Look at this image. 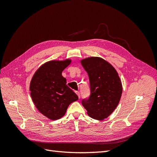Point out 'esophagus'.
Instances as JSON below:
<instances>
[{"label":"esophagus","instance_id":"1","mask_svg":"<svg viewBox=\"0 0 157 157\" xmlns=\"http://www.w3.org/2000/svg\"><path fill=\"white\" fill-rule=\"evenodd\" d=\"M75 92H76V94H77V96H78V98H80V92H78V91H76Z\"/></svg>","mask_w":157,"mask_h":157}]
</instances>
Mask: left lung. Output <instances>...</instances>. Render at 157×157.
Instances as JSON below:
<instances>
[{
    "mask_svg": "<svg viewBox=\"0 0 157 157\" xmlns=\"http://www.w3.org/2000/svg\"><path fill=\"white\" fill-rule=\"evenodd\" d=\"M89 80L90 95L82 104L87 114L96 120L107 118L117 107L122 92V83L115 69L101 58L91 57L81 61Z\"/></svg>",
    "mask_w": 157,
    "mask_h": 157,
    "instance_id": "left-lung-1",
    "label": "left lung"
}]
</instances>
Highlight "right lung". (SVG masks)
I'll list each match as a JSON object with an SVG mask.
<instances>
[{"instance_id":"1","label":"right lung","mask_w":157,"mask_h":157,"mask_svg":"<svg viewBox=\"0 0 157 157\" xmlns=\"http://www.w3.org/2000/svg\"><path fill=\"white\" fill-rule=\"evenodd\" d=\"M71 61L66 59L46 62L36 71L31 81L33 103L42 115L51 120L64 116L68 106L78 99L61 75Z\"/></svg>"}]
</instances>
